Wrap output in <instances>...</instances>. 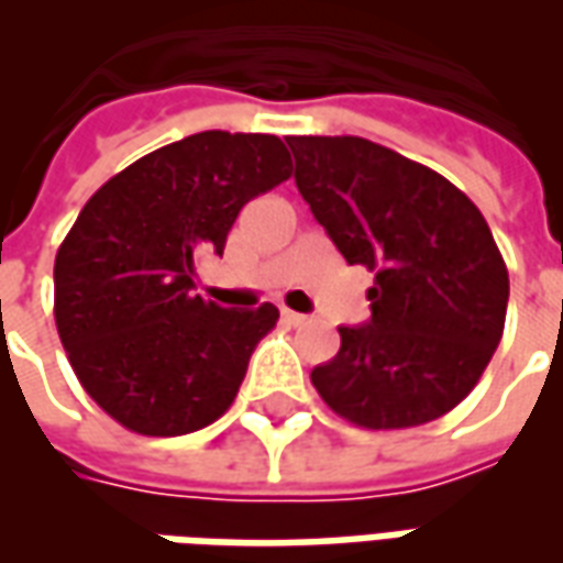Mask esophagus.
<instances>
[{
    "label": "esophagus",
    "instance_id": "1",
    "mask_svg": "<svg viewBox=\"0 0 563 563\" xmlns=\"http://www.w3.org/2000/svg\"><path fill=\"white\" fill-rule=\"evenodd\" d=\"M283 319H286L289 325H301V322H307L305 313H295V310H289V307H283Z\"/></svg>",
    "mask_w": 563,
    "mask_h": 563
}]
</instances>
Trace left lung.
Here are the masks:
<instances>
[{"instance_id": "8db88e82", "label": "left lung", "mask_w": 563, "mask_h": 563, "mask_svg": "<svg viewBox=\"0 0 563 563\" xmlns=\"http://www.w3.org/2000/svg\"><path fill=\"white\" fill-rule=\"evenodd\" d=\"M295 186L350 265L377 271L371 319L313 367L319 398L371 431L434 422L492 362L509 274L488 222L443 174L355 135H289Z\"/></svg>"}]
</instances>
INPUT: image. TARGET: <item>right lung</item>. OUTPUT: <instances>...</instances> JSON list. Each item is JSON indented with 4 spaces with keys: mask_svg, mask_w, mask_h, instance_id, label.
Returning a JSON list of instances; mask_svg holds the SVG:
<instances>
[{
    "mask_svg": "<svg viewBox=\"0 0 563 563\" xmlns=\"http://www.w3.org/2000/svg\"><path fill=\"white\" fill-rule=\"evenodd\" d=\"M292 174L277 135L198 132L114 174L59 244L54 317L80 386L117 422L177 437L217 422L280 310L196 295L201 253L222 256L250 198Z\"/></svg>",
    "mask_w": 563,
    "mask_h": 563,
    "instance_id": "1",
    "label": "right lung"
}]
</instances>
